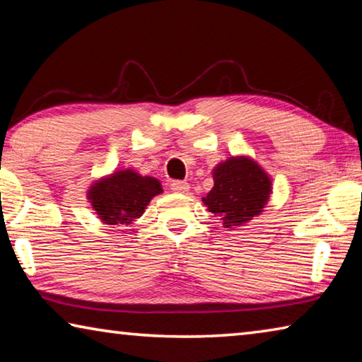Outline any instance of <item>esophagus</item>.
Instances as JSON below:
<instances>
[{"mask_svg": "<svg viewBox=\"0 0 362 362\" xmlns=\"http://www.w3.org/2000/svg\"><path fill=\"white\" fill-rule=\"evenodd\" d=\"M170 189L175 193H180V194H185L189 192V185L187 182H182V180H175L170 183Z\"/></svg>", "mask_w": 362, "mask_h": 362, "instance_id": "esophagus-1", "label": "esophagus"}]
</instances>
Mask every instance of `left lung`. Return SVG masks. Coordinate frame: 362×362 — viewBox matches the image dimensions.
<instances>
[{"label":"left lung","mask_w":362,"mask_h":362,"mask_svg":"<svg viewBox=\"0 0 362 362\" xmlns=\"http://www.w3.org/2000/svg\"><path fill=\"white\" fill-rule=\"evenodd\" d=\"M214 187L203 203L225 228H238L259 217L273 193V180L246 155L230 156L212 169Z\"/></svg>","instance_id":"1"}]
</instances>
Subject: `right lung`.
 Returning <instances> with one entry per match:
<instances>
[{
  "mask_svg": "<svg viewBox=\"0 0 362 362\" xmlns=\"http://www.w3.org/2000/svg\"><path fill=\"white\" fill-rule=\"evenodd\" d=\"M163 193L161 182L134 169H116L94 180L86 198L103 225H132L155 196Z\"/></svg>",
  "mask_w": 362,
  "mask_h": 362,
  "instance_id": "right-lung-1",
  "label": "right lung"
}]
</instances>
